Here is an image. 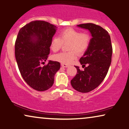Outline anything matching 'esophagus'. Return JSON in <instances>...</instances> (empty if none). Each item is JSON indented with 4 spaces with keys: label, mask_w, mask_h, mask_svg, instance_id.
I'll list each match as a JSON object with an SVG mask.
<instances>
[{
    "label": "esophagus",
    "mask_w": 129,
    "mask_h": 129,
    "mask_svg": "<svg viewBox=\"0 0 129 129\" xmlns=\"http://www.w3.org/2000/svg\"><path fill=\"white\" fill-rule=\"evenodd\" d=\"M61 67H64V68H67V67H68L69 66L67 64H61Z\"/></svg>",
    "instance_id": "esophagus-1"
}]
</instances>
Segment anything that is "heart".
<instances>
[{"label": "heart", "instance_id": "b5f03b06", "mask_svg": "<svg viewBox=\"0 0 129 129\" xmlns=\"http://www.w3.org/2000/svg\"><path fill=\"white\" fill-rule=\"evenodd\" d=\"M68 50L67 52H61L53 55L55 61L62 64H69L76 58V54H83L89 48L91 36L85 32H82L74 28H67L62 30L59 34V38L55 37L51 40L50 48L53 52H57L61 49L62 43L68 42Z\"/></svg>", "mask_w": 129, "mask_h": 129}]
</instances>
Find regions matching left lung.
<instances>
[{"mask_svg": "<svg viewBox=\"0 0 129 129\" xmlns=\"http://www.w3.org/2000/svg\"><path fill=\"white\" fill-rule=\"evenodd\" d=\"M78 26L89 30L92 38L89 48L79 60L84 70L75 66L77 74L71 83L78 91L88 93L97 87L106 76L112 59V46L110 35L101 26L92 23ZM86 64L88 66L85 67Z\"/></svg>", "mask_w": 129, "mask_h": 129, "instance_id": "1", "label": "left lung"}]
</instances>
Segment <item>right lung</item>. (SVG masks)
<instances>
[{
    "mask_svg": "<svg viewBox=\"0 0 129 129\" xmlns=\"http://www.w3.org/2000/svg\"><path fill=\"white\" fill-rule=\"evenodd\" d=\"M56 26L45 21L30 22L19 30L15 42V57L22 78L30 87L39 91L53 86L60 63L49 61L42 66L50 53L51 40Z\"/></svg>",
    "mask_w": 129,
    "mask_h": 129,
    "instance_id": "1",
    "label": "right lung"
}]
</instances>
